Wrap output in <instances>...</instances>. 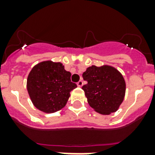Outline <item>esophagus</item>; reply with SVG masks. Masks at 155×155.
I'll return each mask as SVG.
<instances>
[{
    "label": "esophagus",
    "instance_id": "obj_1",
    "mask_svg": "<svg viewBox=\"0 0 155 155\" xmlns=\"http://www.w3.org/2000/svg\"><path fill=\"white\" fill-rule=\"evenodd\" d=\"M77 86L78 87H82L83 86V81L82 80H80V81H79V82L77 83Z\"/></svg>",
    "mask_w": 155,
    "mask_h": 155
}]
</instances>
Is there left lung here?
<instances>
[{
    "instance_id": "1",
    "label": "left lung",
    "mask_w": 155,
    "mask_h": 155,
    "mask_svg": "<svg viewBox=\"0 0 155 155\" xmlns=\"http://www.w3.org/2000/svg\"><path fill=\"white\" fill-rule=\"evenodd\" d=\"M83 78L87 84L82 89L96 112L108 115L117 110L125 94V82L120 71L111 66L93 65L83 73Z\"/></svg>"
}]
</instances>
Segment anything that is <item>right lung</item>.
I'll return each instance as SVG.
<instances>
[{
	"mask_svg": "<svg viewBox=\"0 0 155 155\" xmlns=\"http://www.w3.org/2000/svg\"><path fill=\"white\" fill-rule=\"evenodd\" d=\"M71 75L61 63L48 60L35 65L28 75L26 84L34 105L47 113L62 109L70 97V92L77 87L71 81Z\"/></svg>",
	"mask_w": 155,
	"mask_h": 155,
	"instance_id": "1",
	"label": "right lung"
}]
</instances>
